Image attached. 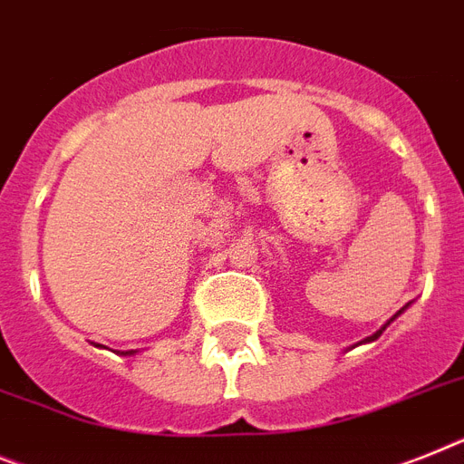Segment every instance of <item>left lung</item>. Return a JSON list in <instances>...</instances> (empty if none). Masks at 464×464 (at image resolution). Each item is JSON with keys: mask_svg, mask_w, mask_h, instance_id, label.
Returning <instances> with one entry per match:
<instances>
[{"mask_svg": "<svg viewBox=\"0 0 464 464\" xmlns=\"http://www.w3.org/2000/svg\"><path fill=\"white\" fill-rule=\"evenodd\" d=\"M401 311H403V309H401ZM401 311H399V314H401ZM399 314H396V316H399ZM396 316H394V318H396ZM394 318H392V321H394ZM392 321H389V323H392ZM389 323H387V325H389ZM387 325H384V328H387ZM384 328H380V330H377L375 334H371V337H368V340H363V342H375L377 337H380V334H382V330H384ZM363 342H361V344H363Z\"/></svg>", "mask_w": 464, "mask_h": 464, "instance_id": "8db88e82", "label": "left lung"}]
</instances>
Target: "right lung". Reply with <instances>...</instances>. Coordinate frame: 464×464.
<instances>
[{"label": "right lung", "instance_id": "1", "mask_svg": "<svg viewBox=\"0 0 464 464\" xmlns=\"http://www.w3.org/2000/svg\"><path fill=\"white\" fill-rule=\"evenodd\" d=\"M96 346H101V344H96ZM122 353H124V356H131V353H136V352H134V349H131V352H122Z\"/></svg>", "mask_w": 464, "mask_h": 464}]
</instances>
